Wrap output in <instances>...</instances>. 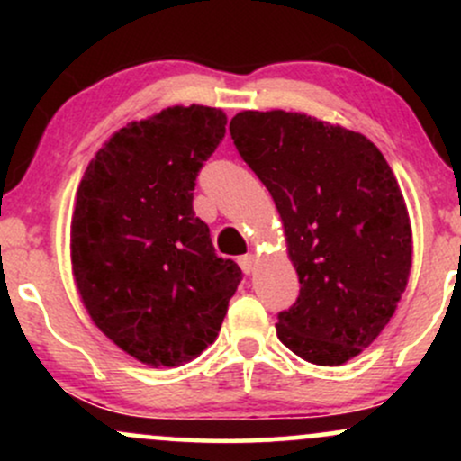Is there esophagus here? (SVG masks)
I'll return each mask as SVG.
<instances>
[{
	"mask_svg": "<svg viewBox=\"0 0 461 461\" xmlns=\"http://www.w3.org/2000/svg\"><path fill=\"white\" fill-rule=\"evenodd\" d=\"M238 264H240L242 271H245L247 275H251L253 271H256V267H258V258L253 256V253H247V256L238 258Z\"/></svg>",
	"mask_w": 461,
	"mask_h": 461,
	"instance_id": "obj_1",
	"label": "esophagus"
}]
</instances>
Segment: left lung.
<instances>
[{
	"label": "left lung",
	"instance_id": "1",
	"mask_svg": "<svg viewBox=\"0 0 461 461\" xmlns=\"http://www.w3.org/2000/svg\"><path fill=\"white\" fill-rule=\"evenodd\" d=\"M238 153L268 188L299 275L277 338L305 362L340 366L393 319L411 268L407 205L384 153L359 131L285 110H242Z\"/></svg>",
	"mask_w": 461,
	"mask_h": 461
}]
</instances>
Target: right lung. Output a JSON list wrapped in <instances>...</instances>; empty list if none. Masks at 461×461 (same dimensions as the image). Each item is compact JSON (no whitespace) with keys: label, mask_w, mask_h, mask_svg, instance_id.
Instances as JSON below:
<instances>
[{"label":"right lung","mask_w":461,"mask_h":461,"mask_svg":"<svg viewBox=\"0 0 461 461\" xmlns=\"http://www.w3.org/2000/svg\"><path fill=\"white\" fill-rule=\"evenodd\" d=\"M225 125L223 110L197 104L131 121L95 153L77 186L79 299L121 351L151 368L182 366L212 345L242 279L193 210L194 179Z\"/></svg>","instance_id":"add662e5"}]
</instances>
